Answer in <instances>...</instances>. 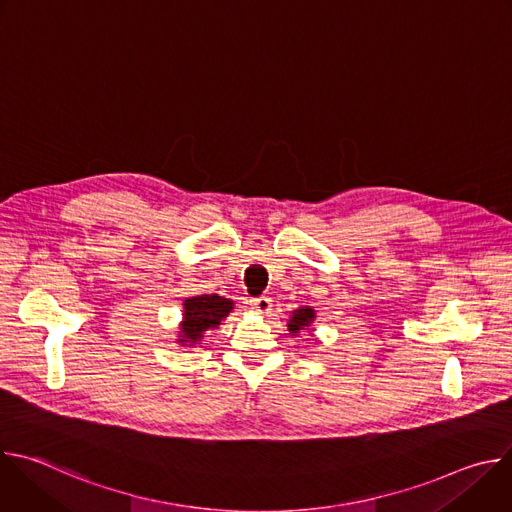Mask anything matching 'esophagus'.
<instances>
[{"label": "esophagus", "mask_w": 512, "mask_h": 512, "mask_svg": "<svg viewBox=\"0 0 512 512\" xmlns=\"http://www.w3.org/2000/svg\"><path fill=\"white\" fill-rule=\"evenodd\" d=\"M249 306H251V310H253V312H257V314H269V312H271V308H273L271 298H267V296L253 298V300L249 302Z\"/></svg>", "instance_id": "obj_1"}]
</instances>
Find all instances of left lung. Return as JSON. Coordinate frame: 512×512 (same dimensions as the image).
I'll list each match as a JSON object with an SVG mask.
<instances>
[{
  "label": "left lung",
  "mask_w": 512,
  "mask_h": 512,
  "mask_svg": "<svg viewBox=\"0 0 512 512\" xmlns=\"http://www.w3.org/2000/svg\"><path fill=\"white\" fill-rule=\"evenodd\" d=\"M314 318H316V312L312 308H308V306L300 308V310L294 312V316H291V320L287 322V330L291 332V336H298L300 330H306V328L312 326Z\"/></svg>",
  "instance_id": "left-lung-1"
}]
</instances>
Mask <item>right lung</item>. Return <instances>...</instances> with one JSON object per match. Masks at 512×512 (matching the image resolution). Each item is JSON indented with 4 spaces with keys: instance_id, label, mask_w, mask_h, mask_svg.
Returning a JSON list of instances; mask_svg holds the SVG:
<instances>
[{
    "instance_id": "1",
    "label": "right lung",
    "mask_w": 512,
    "mask_h": 512,
    "mask_svg": "<svg viewBox=\"0 0 512 512\" xmlns=\"http://www.w3.org/2000/svg\"><path fill=\"white\" fill-rule=\"evenodd\" d=\"M233 310V300H227L216 294H204L184 300V320L180 324V344H196L200 342L202 334L210 328L221 324L229 312Z\"/></svg>"
}]
</instances>
